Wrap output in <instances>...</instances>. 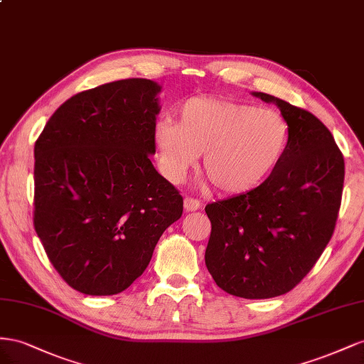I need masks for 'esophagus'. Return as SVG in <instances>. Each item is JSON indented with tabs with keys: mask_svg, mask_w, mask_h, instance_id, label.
<instances>
[{
	"mask_svg": "<svg viewBox=\"0 0 364 364\" xmlns=\"http://www.w3.org/2000/svg\"><path fill=\"white\" fill-rule=\"evenodd\" d=\"M201 207V203L198 200L192 198V196H186L184 198V209L188 212H193V210H198Z\"/></svg>",
	"mask_w": 364,
	"mask_h": 364,
	"instance_id": "obj_1",
	"label": "esophagus"
}]
</instances>
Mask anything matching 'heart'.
<instances>
[{
  "label": "heart",
  "mask_w": 364,
  "mask_h": 364,
  "mask_svg": "<svg viewBox=\"0 0 364 364\" xmlns=\"http://www.w3.org/2000/svg\"><path fill=\"white\" fill-rule=\"evenodd\" d=\"M289 128L282 114L220 97H192L176 123L154 131L163 175L180 181L203 152V172L218 191L241 193L264 181L282 160Z\"/></svg>",
  "instance_id": "1"
}]
</instances>
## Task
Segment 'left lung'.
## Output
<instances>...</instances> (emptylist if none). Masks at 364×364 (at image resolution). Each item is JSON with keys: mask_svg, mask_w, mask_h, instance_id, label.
I'll list each match as a JSON object with an SVG mask.
<instances>
[{"mask_svg": "<svg viewBox=\"0 0 364 364\" xmlns=\"http://www.w3.org/2000/svg\"><path fill=\"white\" fill-rule=\"evenodd\" d=\"M273 102L289 128L282 160L257 188L205 205L212 224L205 267L225 293L244 299L282 296L323 253L341 204L345 160L314 114Z\"/></svg>", "mask_w": 364, "mask_h": 364, "instance_id": "left-lung-1", "label": "left lung"}]
</instances>
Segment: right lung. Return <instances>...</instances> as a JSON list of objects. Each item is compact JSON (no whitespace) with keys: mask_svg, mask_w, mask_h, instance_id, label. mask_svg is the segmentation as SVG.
Wrapping results in <instances>:
<instances>
[{"mask_svg":"<svg viewBox=\"0 0 364 364\" xmlns=\"http://www.w3.org/2000/svg\"><path fill=\"white\" fill-rule=\"evenodd\" d=\"M159 92L140 77L77 92L35 143V230L79 293L127 289L183 213V196L149 159Z\"/></svg>","mask_w":364,"mask_h":364,"instance_id":"right-lung-1","label":"right lung"}]
</instances>
